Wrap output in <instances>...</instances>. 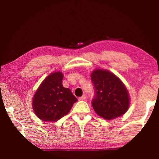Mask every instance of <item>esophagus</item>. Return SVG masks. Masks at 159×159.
I'll use <instances>...</instances> for the list:
<instances>
[{
  "mask_svg": "<svg viewBox=\"0 0 159 159\" xmlns=\"http://www.w3.org/2000/svg\"><path fill=\"white\" fill-rule=\"evenodd\" d=\"M85 95H82L81 96V97H80V98H79V100L80 101H81V100H85Z\"/></svg>",
  "mask_w": 159,
  "mask_h": 159,
  "instance_id": "1",
  "label": "esophagus"
}]
</instances>
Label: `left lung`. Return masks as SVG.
Instances as JSON below:
<instances>
[{
	"instance_id": "left-lung-1",
	"label": "left lung",
	"mask_w": 159,
	"mask_h": 159,
	"mask_svg": "<svg viewBox=\"0 0 159 159\" xmlns=\"http://www.w3.org/2000/svg\"><path fill=\"white\" fill-rule=\"evenodd\" d=\"M94 88L92 107L98 115L107 120L121 116L129 105L128 91L116 75L105 70H96L91 75Z\"/></svg>"
}]
</instances>
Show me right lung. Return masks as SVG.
Returning <instances> with one entry per match:
<instances>
[{
	"label": "right lung",
	"instance_id": "right-lung-1",
	"mask_svg": "<svg viewBox=\"0 0 159 159\" xmlns=\"http://www.w3.org/2000/svg\"><path fill=\"white\" fill-rule=\"evenodd\" d=\"M63 74L54 72L43 81L34 96L32 107L42 121L56 122L68 114L77 98L62 85Z\"/></svg>",
	"mask_w": 159,
	"mask_h": 159
}]
</instances>
